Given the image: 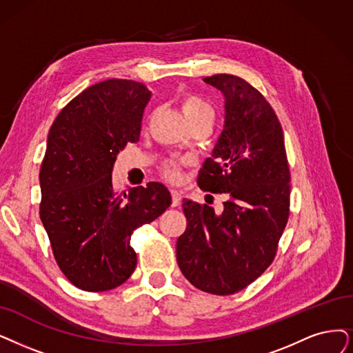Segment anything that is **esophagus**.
Masks as SVG:
<instances>
[{
  "label": "esophagus",
  "mask_w": 353,
  "mask_h": 353,
  "mask_svg": "<svg viewBox=\"0 0 353 353\" xmlns=\"http://www.w3.org/2000/svg\"><path fill=\"white\" fill-rule=\"evenodd\" d=\"M171 195H172V207H178L181 204L182 194L176 190H171Z\"/></svg>",
  "instance_id": "obj_1"
}]
</instances>
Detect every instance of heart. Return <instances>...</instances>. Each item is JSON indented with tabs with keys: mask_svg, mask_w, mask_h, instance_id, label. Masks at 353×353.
I'll return each instance as SVG.
<instances>
[{
	"mask_svg": "<svg viewBox=\"0 0 353 353\" xmlns=\"http://www.w3.org/2000/svg\"><path fill=\"white\" fill-rule=\"evenodd\" d=\"M182 112L187 117L188 123L195 120H214V111L211 105L204 101L203 98L196 95H185L182 98ZM185 163L184 159H172L168 161L162 166V172L165 178L171 181H179L181 179V166Z\"/></svg>",
	"mask_w": 353,
	"mask_h": 353,
	"instance_id": "heart-1",
	"label": "heart"
}]
</instances>
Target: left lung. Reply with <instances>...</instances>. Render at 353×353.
<instances>
[{"mask_svg":"<svg viewBox=\"0 0 353 353\" xmlns=\"http://www.w3.org/2000/svg\"><path fill=\"white\" fill-rule=\"evenodd\" d=\"M204 82L224 97V125L196 182L228 200L219 214L182 200L187 229L176 241V262L194 287L229 295L274 261L290 214V169L283 128L265 97L229 74Z\"/></svg>","mask_w":353,"mask_h":353,"instance_id":"left-lung-1","label":"left lung"}]
</instances>
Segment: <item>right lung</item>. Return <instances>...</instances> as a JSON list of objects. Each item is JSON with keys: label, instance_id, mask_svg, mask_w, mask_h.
<instances>
[{"label": "right lung", "instance_id": "add662e5", "mask_svg": "<svg viewBox=\"0 0 353 353\" xmlns=\"http://www.w3.org/2000/svg\"><path fill=\"white\" fill-rule=\"evenodd\" d=\"M152 97L142 82L107 79L82 91L54 119L40 168V220L56 262L83 291L121 285L136 268L133 232L171 205L161 182L116 192L112 166L136 143Z\"/></svg>", "mask_w": 353, "mask_h": 353}]
</instances>
